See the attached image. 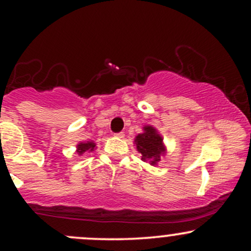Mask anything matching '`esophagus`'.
I'll use <instances>...</instances> for the list:
<instances>
[{
    "label": "esophagus",
    "instance_id": "1",
    "mask_svg": "<svg viewBox=\"0 0 251 251\" xmlns=\"http://www.w3.org/2000/svg\"><path fill=\"white\" fill-rule=\"evenodd\" d=\"M114 135H116L117 138H124V135H125V134H124L123 132H118V133H116Z\"/></svg>",
    "mask_w": 251,
    "mask_h": 251
}]
</instances>
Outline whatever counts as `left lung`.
<instances>
[{
  "instance_id": "obj_1",
  "label": "left lung",
  "mask_w": 251,
  "mask_h": 251,
  "mask_svg": "<svg viewBox=\"0 0 251 251\" xmlns=\"http://www.w3.org/2000/svg\"><path fill=\"white\" fill-rule=\"evenodd\" d=\"M135 145L138 151L142 153V159L151 165L159 162L160 154L165 151L162 137L151 126H145L144 133L135 137Z\"/></svg>"
}]
</instances>
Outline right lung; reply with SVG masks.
Returning <instances> with one entry per match:
<instances>
[{
  "label": "right lung",
  "instance_id": "obj_1",
  "mask_svg": "<svg viewBox=\"0 0 251 251\" xmlns=\"http://www.w3.org/2000/svg\"><path fill=\"white\" fill-rule=\"evenodd\" d=\"M94 148H96V144H94L93 142L81 143L77 145V153L82 154V153H85L86 151H93Z\"/></svg>",
  "mask_w": 251,
  "mask_h": 251
}]
</instances>
